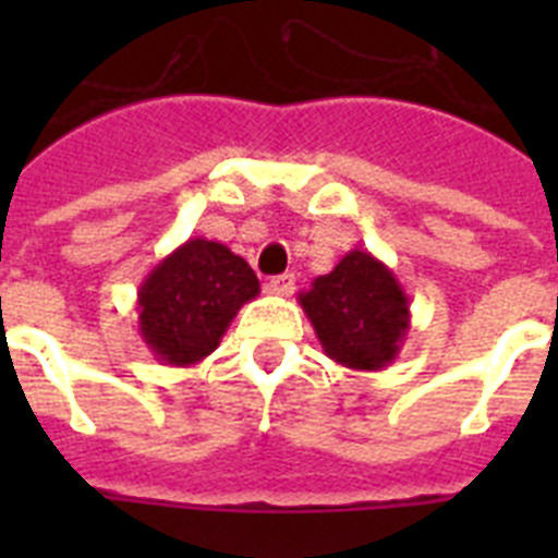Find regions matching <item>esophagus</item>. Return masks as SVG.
<instances>
[{
    "label": "esophagus",
    "mask_w": 558,
    "mask_h": 558,
    "mask_svg": "<svg viewBox=\"0 0 558 558\" xmlns=\"http://www.w3.org/2000/svg\"><path fill=\"white\" fill-rule=\"evenodd\" d=\"M268 290L274 295H290L295 290V274H279L268 282Z\"/></svg>",
    "instance_id": "1"
}]
</instances>
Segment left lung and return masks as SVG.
<instances>
[{"label":"left lung","instance_id":"8db88e82","mask_svg":"<svg viewBox=\"0 0 558 558\" xmlns=\"http://www.w3.org/2000/svg\"><path fill=\"white\" fill-rule=\"evenodd\" d=\"M324 354L354 372L391 366L411 332V302L386 263L349 251L329 274L299 293Z\"/></svg>","mask_w":558,"mask_h":558}]
</instances>
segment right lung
<instances>
[{
  "instance_id": "add662e5",
  "label": "right lung",
  "mask_w": 558,
  "mask_h": 558,
  "mask_svg": "<svg viewBox=\"0 0 558 558\" xmlns=\"http://www.w3.org/2000/svg\"><path fill=\"white\" fill-rule=\"evenodd\" d=\"M256 295L259 279L243 256L190 236L140 284V335L165 366H195L220 347L234 315Z\"/></svg>"
}]
</instances>
